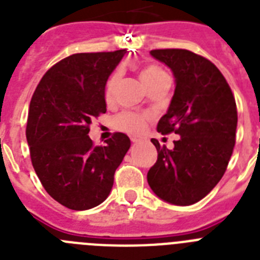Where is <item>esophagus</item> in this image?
<instances>
[{"mask_svg": "<svg viewBox=\"0 0 260 260\" xmlns=\"http://www.w3.org/2000/svg\"><path fill=\"white\" fill-rule=\"evenodd\" d=\"M139 141H141V138H139V137H133L132 138L133 143H138V142H139Z\"/></svg>", "mask_w": 260, "mask_h": 260, "instance_id": "1", "label": "esophagus"}]
</instances>
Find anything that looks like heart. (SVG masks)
Wrapping results in <instances>:
<instances>
[{"mask_svg":"<svg viewBox=\"0 0 260 260\" xmlns=\"http://www.w3.org/2000/svg\"><path fill=\"white\" fill-rule=\"evenodd\" d=\"M141 79L144 83V86L150 89L152 87L157 86L158 83H161L164 80L169 79L168 75L165 74V71L160 69L158 66L150 65L143 69L141 74ZM119 82V73H114L109 80L107 82L105 86V98L107 100H112L116 95L117 86ZM116 125L117 127L126 130L128 133H141L146 126V117L141 116L137 113H130V112H125V113L119 114L116 118Z\"/></svg>","mask_w":260,"mask_h":260,"instance_id":"b5f03b06","label":"heart"}]
</instances>
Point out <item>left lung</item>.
<instances>
[{"label":"left lung","instance_id":"left-lung-1","mask_svg":"<svg viewBox=\"0 0 260 260\" xmlns=\"http://www.w3.org/2000/svg\"><path fill=\"white\" fill-rule=\"evenodd\" d=\"M151 56L173 73L176 88L157 123L180 135L168 150L151 139L157 160L147 181L158 198L176 206L203 199L224 176L236 143L237 107L229 84L207 58L186 49H156Z\"/></svg>","mask_w":260,"mask_h":260}]
</instances>
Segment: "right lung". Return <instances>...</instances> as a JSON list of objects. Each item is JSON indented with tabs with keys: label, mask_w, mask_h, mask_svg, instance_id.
<instances>
[{
	"label": "right lung",
	"mask_w": 260,
	"mask_h": 260,
	"mask_svg": "<svg viewBox=\"0 0 260 260\" xmlns=\"http://www.w3.org/2000/svg\"><path fill=\"white\" fill-rule=\"evenodd\" d=\"M125 53L61 59L41 78L29 103L26 137L34 169L48 194L70 210H89L108 198L132 144L122 133L105 146H93L88 137L93 117L107 112L105 84Z\"/></svg>",
	"instance_id": "right-lung-1"
}]
</instances>
